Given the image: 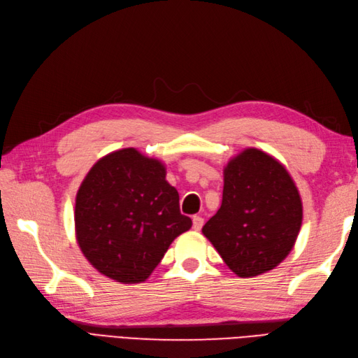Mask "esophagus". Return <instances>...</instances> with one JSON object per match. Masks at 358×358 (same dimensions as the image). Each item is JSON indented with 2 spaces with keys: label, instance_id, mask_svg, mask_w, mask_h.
<instances>
[{
  "label": "esophagus",
  "instance_id": "obj_1",
  "mask_svg": "<svg viewBox=\"0 0 358 358\" xmlns=\"http://www.w3.org/2000/svg\"><path fill=\"white\" fill-rule=\"evenodd\" d=\"M202 227H203V218L199 215H194L193 217V229L196 231H199Z\"/></svg>",
  "mask_w": 358,
  "mask_h": 358
}]
</instances>
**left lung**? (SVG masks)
I'll return each instance as SVG.
<instances>
[{
    "instance_id": "1",
    "label": "left lung",
    "mask_w": 358,
    "mask_h": 358,
    "mask_svg": "<svg viewBox=\"0 0 358 358\" xmlns=\"http://www.w3.org/2000/svg\"><path fill=\"white\" fill-rule=\"evenodd\" d=\"M302 203L285 166L258 149H246L224 169L222 202L202 229L239 277L273 270L292 250Z\"/></svg>"
}]
</instances>
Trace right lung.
I'll return each mask as SVG.
<instances>
[{"label":"right lung","mask_w":358,"mask_h":358,"mask_svg":"<svg viewBox=\"0 0 358 358\" xmlns=\"http://www.w3.org/2000/svg\"><path fill=\"white\" fill-rule=\"evenodd\" d=\"M165 166L136 149L101 157L76 194V239L101 274L140 283L161 262L172 241L192 227Z\"/></svg>","instance_id":"1"}]
</instances>
